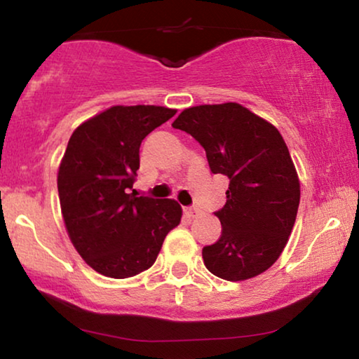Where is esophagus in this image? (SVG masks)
Returning a JSON list of instances; mask_svg holds the SVG:
<instances>
[{
  "mask_svg": "<svg viewBox=\"0 0 359 359\" xmlns=\"http://www.w3.org/2000/svg\"><path fill=\"white\" fill-rule=\"evenodd\" d=\"M184 212L188 214L189 217H196V215H199L201 209H199V208H196V205H189V208H186V209H184Z\"/></svg>",
  "mask_w": 359,
  "mask_h": 359,
  "instance_id": "obj_1",
  "label": "esophagus"
}]
</instances>
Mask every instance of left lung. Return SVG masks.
Segmentation results:
<instances>
[{
  "instance_id": "obj_1",
  "label": "left lung",
  "mask_w": 359,
  "mask_h": 359,
  "mask_svg": "<svg viewBox=\"0 0 359 359\" xmlns=\"http://www.w3.org/2000/svg\"><path fill=\"white\" fill-rule=\"evenodd\" d=\"M171 126L193 135L210 171L230 180L227 203L214 212L222 235L203 248L205 268L227 281L266 271L286 247L301 199L279 130L237 102L189 107Z\"/></svg>"
}]
</instances>
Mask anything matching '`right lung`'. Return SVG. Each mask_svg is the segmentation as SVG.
Segmentation results:
<instances>
[{"label":"right lung","instance_id":"obj_1","mask_svg":"<svg viewBox=\"0 0 359 359\" xmlns=\"http://www.w3.org/2000/svg\"><path fill=\"white\" fill-rule=\"evenodd\" d=\"M175 114L161 106H112L68 140L57 178L63 220L73 247L102 276L124 279L149 269L180 224L176 201L130 193L142 140Z\"/></svg>","mask_w":359,"mask_h":359}]
</instances>
